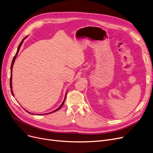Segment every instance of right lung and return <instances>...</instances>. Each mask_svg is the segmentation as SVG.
<instances>
[{"instance_id": "1", "label": "right lung", "mask_w": 153, "mask_h": 153, "mask_svg": "<svg viewBox=\"0 0 153 153\" xmlns=\"http://www.w3.org/2000/svg\"><path fill=\"white\" fill-rule=\"evenodd\" d=\"M27 36H26V37H25L23 39H22V41H21V42L20 43V44L19 45V47H18V48H17V52H16V55H15V56L14 57V58H13V60H12V64H11V67H10V89H11V93H12V96H14V94H13V91H12V67H13V65H14V62H15V60H16V57H17V54H18V52H19V49H20V48H21V45H22V43H23V42H24V40L25 39V38H27ZM67 93V92H66ZM66 96V95H65ZM65 98H64V101L62 102V104L59 106V107L57 109H56L55 111H52V112H55V111H57V110H59V109H60L62 106L63 105V104H64V101H65ZM51 112H50V113H51ZM29 113H30V114H32V113H30V112H29ZM48 114H49V113H48Z\"/></svg>"}]
</instances>
